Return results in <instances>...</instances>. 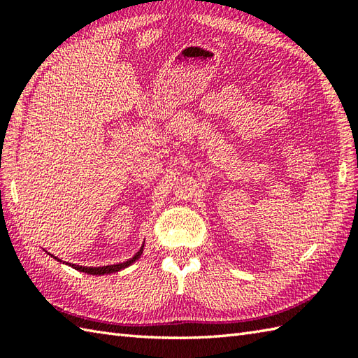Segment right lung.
Segmentation results:
<instances>
[{"instance_id":"obj_1","label":"right lung","mask_w":358,"mask_h":358,"mask_svg":"<svg viewBox=\"0 0 358 358\" xmlns=\"http://www.w3.org/2000/svg\"><path fill=\"white\" fill-rule=\"evenodd\" d=\"M143 248H144V243H143V246L140 248V250L138 252H136L132 258H129L127 262H123V263H118V264H109V266H100V268H92V266H80V264H72V263H66V262H62L59 260V258H57V257H53L52 254H49L50 257H53L55 258V260H58V262H62V263H66V264H69V266H72L73 269H77V271H80V272H86V273H90V275H104V273H112V272H118V271H121V269H124V268H127V266H131L132 263H135L136 260H138V258L141 257V254H143Z\"/></svg>"}]
</instances>
